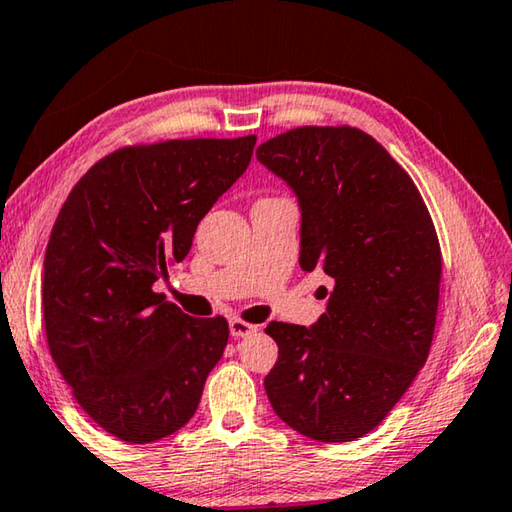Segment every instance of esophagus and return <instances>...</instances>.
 Instances as JSON below:
<instances>
[{
  "instance_id": "esophagus-1",
  "label": "esophagus",
  "mask_w": 512,
  "mask_h": 512,
  "mask_svg": "<svg viewBox=\"0 0 512 512\" xmlns=\"http://www.w3.org/2000/svg\"><path fill=\"white\" fill-rule=\"evenodd\" d=\"M253 332H257V325H250V323H246V320H241V318H232L230 320V334L235 336V339H244V336L253 334Z\"/></svg>"
}]
</instances>
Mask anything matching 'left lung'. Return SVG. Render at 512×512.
<instances>
[{
  "instance_id": "8db88e82",
  "label": "left lung",
  "mask_w": 512,
  "mask_h": 512,
  "mask_svg": "<svg viewBox=\"0 0 512 512\" xmlns=\"http://www.w3.org/2000/svg\"><path fill=\"white\" fill-rule=\"evenodd\" d=\"M257 160L298 198L300 268L334 282L311 327L268 323V402L302 436L348 443L386 418L429 357L443 271L436 230L409 173L359 128H293L259 146Z\"/></svg>"
}]
</instances>
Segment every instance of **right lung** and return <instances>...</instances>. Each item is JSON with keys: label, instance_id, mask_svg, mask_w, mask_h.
Returning <instances> with one entry per match:
<instances>
[{"label": "right lung", "instance_id": "1", "mask_svg": "<svg viewBox=\"0 0 512 512\" xmlns=\"http://www.w3.org/2000/svg\"><path fill=\"white\" fill-rule=\"evenodd\" d=\"M255 135L169 140L106 155L69 192L42 271L49 352L81 409L126 443L192 420L228 345V320L194 318L153 284L248 169Z\"/></svg>", "mask_w": 512, "mask_h": 512}]
</instances>
